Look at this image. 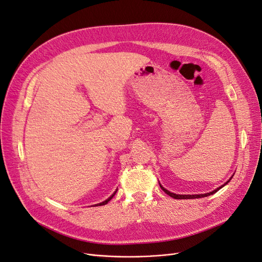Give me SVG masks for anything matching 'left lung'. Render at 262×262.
<instances>
[{
    "mask_svg": "<svg viewBox=\"0 0 262 262\" xmlns=\"http://www.w3.org/2000/svg\"><path fill=\"white\" fill-rule=\"evenodd\" d=\"M233 176H234V175H233ZM233 176H232L231 178H229V180H231V179L233 178ZM229 180H227L224 185H222L221 187L216 188L215 190H213V191L208 192V193H203V194H176V193H172V192L168 191V190H166V189H165L161 184H160V187L162 188V190H163V191H164L165 193H167L169 196L173 198V199H198V198H204V196H208V195H211V194H213V193L217 192L221 188H223L225 185H227V184H228Z\"/></svg>",
    "mask_w": 262,
    "mask_h": 262,
    "instance_id": "obj_1",
    "label": "left lung"
}]
</instances>
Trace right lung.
Listing matches in <instances>:
<instances>
[{"mask_svg": "<svg viewBox=\"0 0 262 262\" xmlns=\"http://www.w3.org/2000/svg\"><path fill=\"white\" fill-rule=\"evenodd\" d=\"M116 192H117V191H116ZM116 192H114V193H113L112 195H110V196L108 198V199H107V200H105L104 202H101V203H98V204H96V205H95V207H97V205H105V204H107V203H108V202H109L110 200H112V199H113V198H114V195L116 194Z\"/></svg>", "mask_w": 262, "mask_h": 262, "instance_id": "obj_1", "label": "right lung"}]
</instances>
